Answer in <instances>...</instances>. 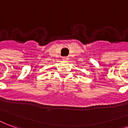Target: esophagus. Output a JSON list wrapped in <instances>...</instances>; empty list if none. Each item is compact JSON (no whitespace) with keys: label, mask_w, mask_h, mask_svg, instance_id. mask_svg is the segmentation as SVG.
Segmentation results:
<instances>
[{"label":"esophagus","mask_w":128,"mask_h":128,"mask_svg":"<svg viewBox=\"0 0 128 128\" xmlns=\"http://www.w3.org/2000/svg\"><path fill=\"white\" fill-rule=\"evenodd\" d=\"M62 58H63V60H68V58L67 57V56H63Z\"/></svg>","instance_id":"1"}]
</instances>
